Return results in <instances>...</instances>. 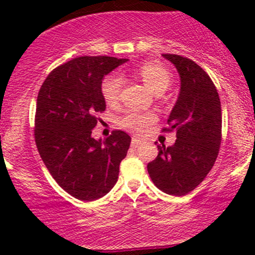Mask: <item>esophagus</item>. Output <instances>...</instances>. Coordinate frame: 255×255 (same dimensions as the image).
Wrapping results in <instances>:
<instances>
[{"label":"esophagus","instance_id":"34e87169","mask_svg":"<svg viewBox=\"0 0 255 255\" xmlns=\"http://www.w3.org/2000/svg\"><path fill=\"white\" fill-rule=\"evenodd\" d=\"M142 142H143V140L140 139V138H138V137H133V138H132V143H130V144H132L133 148H137V146L139 145V144L142 143Z\"/></svg>","mask_w":255,"mask_h":255}]
</instances>
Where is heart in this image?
<instances>
[{"label": "heart", "instance_id": "b5f03b06", "mask_svg": "<svg viewBox=\"0 0 255 255\" xmlns=\"http://www.w3.org/2000/svg\"><path fill=\"white\" fill-rule=\"evenodd\" d=\"M135 74L155 92H163L171 82V74L165 65L159 61H145L135 69ZM122 79L118 75H110L104 80L101 86L102 96L107 105L117 104L120 101ZM156 121L153 112H128L121 118L120 123L123 128L137 134H142Z\"/></svg>", "mask_w": 255, "mask_h": 255}]
</instances>
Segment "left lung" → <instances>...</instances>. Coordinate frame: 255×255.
I'll use <instances>...</instances> for the list:
<instances>
[{
  "label": "left lung",
  "mask_w": 255,
  "mask_h": 255,
  "mask_svg": "<svg viewBox=\"0 0 255 255\" xmlns=\"http://www.w3.org/2000/svg\"><path fill=\"white\" fill-rule=\"evenodd\" d=\"M175 65L181 80L177 101L168 118L176 130L175 144L158 145L148 164L151 181L165 194L184 196L196 189L212 169L222 140V111L217 89L204 69L191 59L163 54Z\"/></svg>",
  "instance_id": "obj_1"
}]
</instances>
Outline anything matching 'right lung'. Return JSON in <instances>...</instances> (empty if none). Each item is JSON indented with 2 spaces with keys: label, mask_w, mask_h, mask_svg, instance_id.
Listing matches in <instances>:
<instances>
[{
  "label": "right lung",
  "mask_w": 255,
  "mask_h": 255,
  "mask_svg": "<svg viewBox=\"0 0 255 255\" xmlns=\"http://www.w3.org/2000/svg\"><path fill=\"white\" fill-rule=\"evenodd\" d=\"M113 56H79L50 71L37 97L34 138L40 158L59 186L81 201L101 199L117 182L130 137L113 130L91 137L106 110L105 75L126 63Z\"/></svg>",
  "instance_id": "right-lung-1"
}]
</instances>
